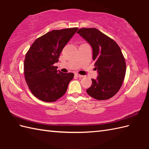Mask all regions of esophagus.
I'll use <instances>...</instances> for the list:
<instances>
[{
    "label": "esophagus",
    "mask_w": 149,
    "mask_h": 149,
    "mask_svg": "<svg viewBox=\"0 0 149 149\" xmlns=\"http://www.w3.org/2000/svg\"><path fill=\"white\" fill-rule=\"evenodd\" d=\"M75 75H76L77 77H79V78H82V77H84V75H80L79 74H75Z\"/></svg>",
    "instance_id": "34e87169"
}]
</instances>
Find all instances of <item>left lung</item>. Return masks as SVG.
I'll return each mask as SVG.
<instances>
[{
	"label": "left lung",
	"instance_id": "left-lung-1",
	"mask_svg": "<svg viewBox=\"0 0 149 149\" xmlns=\"http://www.w3.org/2000/svg\"><path fill=\"white\" fill-rule=\"evenodd\" d=\"M77 33L91 45L98 76L91 79L86 90L94 99L102 100L113 97L119 91L124 79L126 64L121 49L115 41L95 28H82Z\"/></svg>",
	"mask_w": 149,
	"mask_h": 149
}]
</instances>
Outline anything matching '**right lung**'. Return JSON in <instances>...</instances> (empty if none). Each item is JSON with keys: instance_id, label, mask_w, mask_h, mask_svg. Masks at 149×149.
<instances>
[{"instance_id": "1", "label": "right lung", "mask_w": 149, "mask_h": 149, "mask_svg": "<svg viewBox=\"0 0 149 149\" xmlns=\"http://www.w3.org/2000/svg\"><path fill=\"white\" fill-rule=\"evenodd\" d=\"M78 28L53 30L34 41L24 60V75L28 87L34 96L47 102H55L67 90L73 73L57 70L62 50Z\"/></svg>"}]
</instances>
